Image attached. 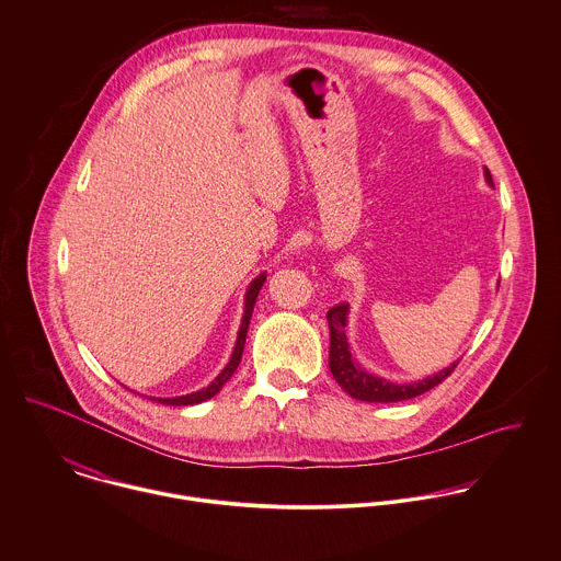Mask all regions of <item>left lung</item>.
<instances>
[{
    "instance_id": "obj_1",
    "label": "left lung",
    "mask_w": 561,
    "mask_h": 561,
    "mask_svg": "<svg viewBox=\"0 0 561 561\" xmlns=\"http://www.w3.org/2000/svg\"><path fill=\"white\" fill-rule=\"evenodd\" d=\"M483 176H485V183L490 187H494L488 168H483ZM348 313H351L348 305L333 307L327 313L329 331H331L329 368L333 373V378L340 382V387L357 400H364V402H398V400L415 398V396L433 389L435 385H439L459 364V359H457L450 366H446L444 370L428 374V376L411 380V382H393V380H387L382 376L368 373L359 364V359L353 355V346H351V340H348Z\"/></svg>"
}]
</instances>
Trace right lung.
<instances>
[{"label":"right lung","mask_w":561,"mask_h":561,"mask_svg":"<svg viewBox=\"0 0 561 561\" xmlns=\"http://www.w3.org/2000/svg\"><path fill=\"white\" fill-rule=\"evenodd\" d=\"M267 274L261 272L256 278H252V283L248 285L245 289V296H243V316H241V327L237 331V342H234V348H232V355L228 359V364L224 366V370L217 374L206 387L187 393V396H172V398H150V400H157L161 404H172V407H185V404H197V402H204L208 398H213L224 385L226 380L234 374L239 362H241V355H243V344H245V335H248V324H250V318H252V309H254V302H256V296L265 283Z\"/></svg>","instance_id":"add662e5"}]
</instances>
